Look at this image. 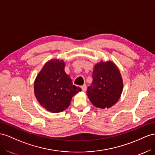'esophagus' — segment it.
Instances as JSON below:
<instances>
[{
	"label": "esophagus",
	"mask_w": 155,
	"mask_h": 155,
	"mask_svg": "<svg viewBox=\"0 0 155 155\" xmlns=\"http://www.w3.org/2000/svg\"><path fill=\"white\" fill-rule=\"evenodd\" d=\"M81 89L83 91H85L86 90V84H84V85L81 86Z\"/></svg>",
	"instance_id": "34e87169"
}]
</instances>
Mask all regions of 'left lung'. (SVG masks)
Here are the masks:
<instances>
[{"mask_svg":"<svg viewBox=\"0 0 155 155\" xmlns=\"http://www.w3.org/2000/svg\"><path fill=\"white\" fill-rule=\"evenodd\" d=\"M93 81L87 95L91 103L101 108H110L117 103L123 91L120 73L112 61H101L95 65Z\"/></svg>","mask_w":155,"mask_h":155,"instance_id":"obj_1","label":"left lung"}]
</instances>
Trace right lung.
<instances>
[{
  "instance_id": "add662e5",
  "label": "right lung",
  "mask_w": 155,
  "mask_h": 155,
  "mask_svg": "<svg viewBox=\"0 0 155 155\" xmlns=\"http://www.w3.org/2000/svg\"><path fill=\"white\" fill-rule=\"evenodd\" d=\"M63 60H51L44 65L34 82V92L41 105L52 113L69 107L73 95L81 88L73 85L64 71Z\"/></svg>"
}]
</instances>
